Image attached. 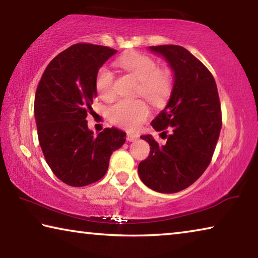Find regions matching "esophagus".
<instances>
[{
  "instance_id": "obj_1",
  "label": "esophagus",
  "mask_w": 258,
  "mask_h": 258,
  "mask_svg": "<svg viewBox=\"0 0 258 258\" xmlns=\"http://www.w3.org/2000/svg\"><path fill=\"white\" fill-rule=\"evenodd\" d=\"M138 139H139V137L137 134H127V137H126V140H127L128 142H134V141H137Z\"/></svg>"
}]
</instances>
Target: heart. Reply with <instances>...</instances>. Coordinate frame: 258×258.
<instances>
[{"label": "heart", "instance_id": "heart-1", "mask_svg": "<svg viewBox=\"0 0 258 258\" xmlns=\"http://www.w3.org/2000/svg\"><path fill=\"white\" fill-rule=\"evenodd\" d=\"M118 64L132 74L140 82L138 93L155 104L164 103L173 89L171 73L161 71L156 61L143 54H126L118 60ZM95 87L102 99L113 97V74L107 67L99 69L95 77ZM149 108L140 100H119L108 108L107 116L113 124L133 131L149 116Z\"/></svg>", "mask_w": 258, "mask_h": 258}]
</instances>
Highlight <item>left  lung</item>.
I'll return each instance as SVG.
<instances>
[{
    "mask_svg": "<svg viewBox=\"0 0 258 258\" xmlns=\"http://www.w3.org/2000/svg\"><path fill=\"white\" fill-rule=\"evenodd\" d=\"M173 73V89L164 110L151 121L156 131L169 127L164 146L152 135H141L150 154L139 164L141 181L160 194L186 189L206 171L222 128L217 86L211 72L184 47L149 46ZM166 134V132H163Z\"/></svg>",
    "mask_w": 258,
    "mask_h": 258,
    "instance_id": "1",
    "label": "left lung"
}]
</instances>
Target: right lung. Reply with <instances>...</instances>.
Listing matches in <instances>:
<instances>
[{
	"mask_svg": "<svg viewBox=\"0 0 258 258\" xmlns=\"http://www.w3.org/2000/svg\"><path fill=\"white\" fill-rule=\"evenodd\" d=\"M116 53L78 43L56 55L38 83L34 102L38 141L52 172L68 185L85 186L102 178L112 151L126 141V133L115 127L95 137L86 120L98 94L97 74Z\"/></svg>",
	"mask_w": 258,
	"mask_h": 258,
	"instance_id": "add662e5",
	"label": "right lung"
}]
</instances>
